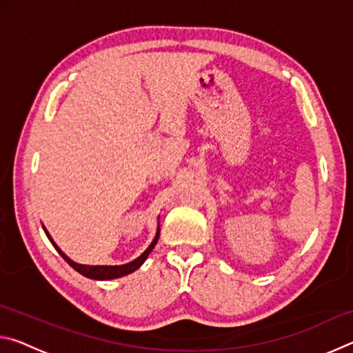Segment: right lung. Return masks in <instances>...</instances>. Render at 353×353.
Masks as SVG:
<instances>
[{
	"label": "right lung",
	"instance_id": "obj_1",
	"mask_svg": "<svg viewBox=\"0 0 353 353\" xmlns=\"http://www.w3.org/2000/svg\"><path fill=\"white\" fill-rule=\"evenodd\" d=\"M45 234L46 236L50 238V241L52 243V246L56 248V250L59 254L62 255V259L68 263V265L73 268V270H76L79 274H82L83 277H88V279H93V280H112V279H118V277H124L128 276V274L134 272L139 270V268L145 263V260L148 259V255L151 254V250L154 249L155 244H157L159 241V235H160V227H157V234H155L152 243L149 244V248L143 252L139 259H135L134 261L130 263H126V265H119V266H88V265H79V263L73 261L71 259H68L67 255H65L61 249H59L57 244L54 243V240H52L51 235L48 234V230L43 227Z\"/></svg>",
	"mask_w": 353,
	"mask_h": 353
}]
</instances>
